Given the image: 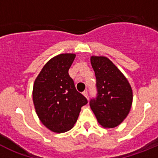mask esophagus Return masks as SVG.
<instances>
[{
  "label": "esophagus",
  "instance_id": "1",
  "mask_svg": "<svg viewBox=\"0 0 158 158\" xmlns=\"http://www.w3.org/2000/svg\"><path fill=\"white\" fill-rule=\"evenodd\" d=\"M83 95H84V96H85L86 98L89 99V93H88L87 90H85V91L83 92Z\"/></svg>",
  "mask_w": 158,
  "mask_h": 158
}]
</instances>
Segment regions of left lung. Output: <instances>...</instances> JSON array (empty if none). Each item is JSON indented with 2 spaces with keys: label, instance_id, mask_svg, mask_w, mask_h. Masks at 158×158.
Masks as SVG:
<instances>
[{
  "label": "left lung",
  "instance_id": "8db88e82",
  "mask_svg": "<svg viewBox=\"0 0 158 158\" xmlns=\"http://www.w3.org/2000/svg\"><path fill=\"white\" fill-rule=\"evenodd\" d=\"M96 76V96L89 101L102 127H117L127 116L132 104V89L127 78L106 57L91 58Z\"/></svg>",
  "mask_w": 158,
  "mask_h": 158
}]
</instances>
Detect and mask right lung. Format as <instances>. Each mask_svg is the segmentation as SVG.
<instances>
[{
	"instance_id": "obj_1",
	"label": "right lung",
	"mask_w": 158,
	"mask_h": 158,
	"mask_svg": "<svg viewBox=\"0 0 158 158\" xmlns=\"http://www.w3.org/2000/svg\"><path fill=\"white\" fill-rule=\"evenodd\" d=\"M76 55L62 54L44 65L35 81L33 102L42 123L56 133L73 127L87 99L77 92L69 75Z\"/></svg>"
}]
</instances>
